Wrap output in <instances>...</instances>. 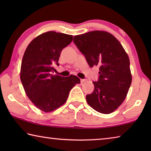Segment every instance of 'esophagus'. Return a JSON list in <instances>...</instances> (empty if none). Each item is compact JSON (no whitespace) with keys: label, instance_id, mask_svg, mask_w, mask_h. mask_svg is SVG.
Returning <instances> with one entry per match:
<instances>
[{"label":"esophagus","instance_id":"1","mask_svg":"<svg viewBox=\"0 0 151 151\" xmlns=\"http://www.w3.org/2000/svg\"><path fill=\"white\" fill-rule=\"evenodd\" d=\"M86 81V79H81V83H85Z\"/></svg>","mask_w":151,"mask_h":151}]
</instances>
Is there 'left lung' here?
<instances>
[{
    "label": "left lung",
    "instance_id": "obj_1",
    "mask_svg": "<svg viewBox=\"0 0 151 151\" xmlns=\"http://www.w3.org/2000/svg\"><path fill=\"white\" fill-rule=\"evenodd\" d=\"M73 41L85 55L91 67H99V79L94 90L86 96L89 106L103 114H110L126 99L132 82L130 60L118 40L104 30L76 35Z\"/></svg>",
    "mask_w": 151,
    "mask_h": 151
}]
</instances>
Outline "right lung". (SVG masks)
Segmentation results:
<instances>
[{
    "instance_id": "obj_1",
    "label": "right lung",
    "mask_w": 151,
    "mask_h": 151,
    "mask_svg": "<svg viewBox=\"0 0 151 151\" xmlns=\"http://www.w3.org/2000/svg\"><path fill=\"white\" fill-rule=\"evenodd\" d=\"M73 36L48 31L35 38L28 45L22 57L20 77L25 93L32 103L45 112L63 105L74 86L80 78L53 75L58 66L62 50L72 42Z\"/></svg>"
}]
</instances>
